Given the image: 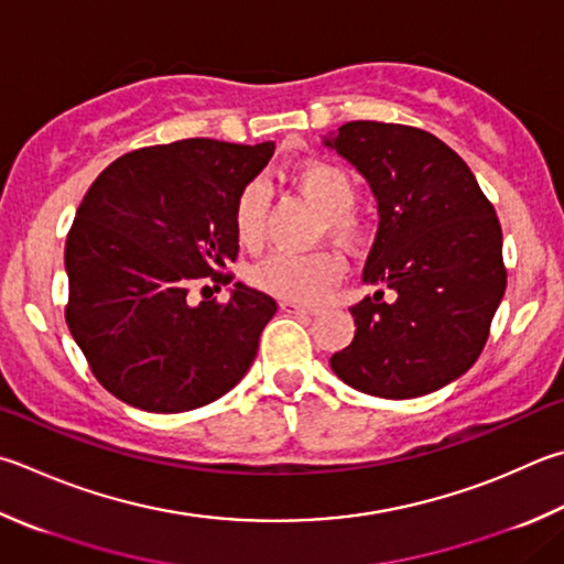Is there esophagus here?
<instances>
[{
  "label": "esophagus",
  "mask_w": 564,
  "mask_h": 564,
  "mask_svg": "<svg viewBox=\"0 0 564 564\" xmlns=\"http://www.w3.org/2000/svg\"><path fill=\"white\" fill-rule=\"evenodd\" d=\"M281 308L289 311V313H305V315L317 313V308H311V305H303V303H295V301H283Z\"/></svg>",
  "instance_id": "1"
}]
</instances>
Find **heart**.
<instances>
[{"label":"heart","instance_id":"obj_1","mask_svg":"<svg viewBox=\"0 0 564 564\" xmlns=\"http://www.w3.org/2000/svg\"><path fill=\"white\" fill-rule=\"evenodd\" d=\"M295 187L323 214L325 231L345 247L362 239V224L352 214L357 189L352 177L333 162L311 160L295 170ZM269 217V187L261 180L249 182L234 202V234L243 249L261 247ZM343 263L330 251L271 253L251 269V283L275 299L313 303L340 279Z\"/></svg>","mask_w":564,"mask_h":564}]
</instances>
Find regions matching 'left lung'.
<instances>
[{
  "instance_id": "left-lung-1",
  "label": "left lung",
  "mask_w": 564,
  "mask_h": 564,
  "mask_svg": "<svg viewBox=\"0 0 564 564\" xmlns=\"http://www.w3.org/2000/svg\"><path fill=\"white\" fill-rule=\"evenodd\" d=\"M370 184L380 227L352 305L355 337L330 357L345 384L384 399L436 392L466 375L506 293L503 231L474 172L436 135L352 120L323 138Z\"/></svg>"
}]
</instances>
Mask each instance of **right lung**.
<instances>
[{
	"label": "right lung",
	"instance_id": "add662e5",
	"mask_svg": "<svg viewBox=\"0 0 564 564\" xmlns=\"http://www.w3.org/2000/svg\"><path fill=\"white\" fill-rule=\"evenodd\" d=\"M275 145L189 138L118 158L90 184L66 239V323L96 380L145 412H189L241 382L275 301L243 283L227 303H189L199 279L227 285L234 202Z\"/></svg>",
	"mask_w": 564,
	"mask_h": 564
}]
</instances>
